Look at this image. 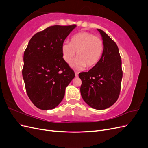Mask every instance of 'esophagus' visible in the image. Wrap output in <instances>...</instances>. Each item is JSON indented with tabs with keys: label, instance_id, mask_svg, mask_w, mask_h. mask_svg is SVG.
Masks as SVG:
<instances>
[{
	"label": "esophagus",
	"instance_id": "34e87169",
	"mask_svg": "<svg viewBox=\"0 0 148 148\" xmlns=\"http://www.w3.org/2000/svg\"><path fill=\"white\" fill-rule=\"evenodd\" d=\"M78 75H79V73H77V72H75V76L78 77Z\"/></svg>",
	"mask_w": 148,
	"mask_h": 148
}]
</instances>
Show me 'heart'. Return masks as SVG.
Returning a JSON list of instances; mask_svg holds the SVG:
<instances>
[{
    "label": "heart",
    "instance_id": "obj_1",
    "mask_svg": "<svg viewBox=\"0 0 148 148\" xmlns=\"http://www.w3.org/2000/svg\"><path fill=\"white\" fill-rule=\"evenodd\" d=\"M77 52V58L72 62L74 68L81 70L86 66L92 68L98 64L103 53V44L100 38L92 33L82 32L75 35L71 42L62 46L63 60L70 63Z\"/></svg>",
    "mask_w": 148,
    "mask_h": 148
}]
</instances>
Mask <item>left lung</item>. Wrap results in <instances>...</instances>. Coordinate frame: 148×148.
<instances>
[{
	"instance_id": "left-lung-1",
	"label": "left lung",
	"mask_w": 148,
	"mask_h": 148,
	"mask_svg": "<svg viewBox=\"0 0 148 148\" xmlns=\"http://www.w3.org/2000/svg\"><path fill=\"white\" fill-rule=\"evenodd\" d=\"M103 53L95 66L79 74L82 81L81 94L85 102L93 108L104 110L119 98L123 71L119 49L115 42L102 29Z\"/></svg>"
}]
</instances>
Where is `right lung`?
<instances>
[{
	"instance_id": "add662e5",
	"label": "right lung",
	"mask_w": 148,
	"mask_h": 148,
	"mask_svg": "<svg viewBox=\"0 0 148 148\" xmlns=\"http://www.w3.org/2000/svg\"><path fill=\"white\" fill-rule=\"evenodd\" d=\"M76 25H54L33 35L23 54V79L29 99L41 110L61 103L66 87L75 77L62 58V46Z\"/></svg>"
}]
</instances>
